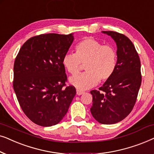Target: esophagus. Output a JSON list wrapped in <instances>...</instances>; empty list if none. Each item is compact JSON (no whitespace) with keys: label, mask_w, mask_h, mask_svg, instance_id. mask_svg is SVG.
<instances>
[{"label":"esophagus","mask_w":154,"mask_h":154,"mask_svg":"<svg viewBox=\"0 0 154 154\" xmlns=\"http://www.w3.org/2000/svg\"><path fill=\"white\" fill-rule=\"evenodd\" d=\"M83 93H84L83 91H81V90H76V94L78 95H81V94H83Z\"/></svg>","instance_id":"obj_1"}]
</instances>
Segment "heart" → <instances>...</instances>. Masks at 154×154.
<instances>
[{"label": "heart", "instance_id": "obj_1", "mask_svg": "<svg viewBox=\"0 0 154 154\" xmlns=\"http://www.w3.org/2000/svg\"><path fill=\"white\" fill-rule=\"evenodd\" d=\"M75 53L68 52L62 59V64L69 73L76 74L85 65L86 72L70 77L69 83L79 90L95 86L99 81H106L114 73L118 55L111 45L104 44L92 38L80 41L75 47Z\"/></svg>", "mask_w": 154, "mask_h": 154}]
</instances>
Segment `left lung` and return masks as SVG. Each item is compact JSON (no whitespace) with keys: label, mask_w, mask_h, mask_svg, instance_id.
Wrapping results in <instances>:
<instances>
[{"label":"left lung","mask_w":154,"mask_h":154,"mask_svg":"<svg viewBox=\"0 0 154 154\" xmlns=\"http://www.w3.org/2000/svg\"><path fill=\"white\" fill-rule=\"evenodd\" d=\"M116 43L118 61L112 77L100 90H92L94 119L102 124L110 125L121 121L131 112L135 104L142 83L141 63L132 41L115 31H102Z\"/></svg>","instance_id":"left-lung-1"}]
</instances>
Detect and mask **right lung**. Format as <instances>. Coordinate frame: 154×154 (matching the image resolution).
I'll return each instance as SVG.
<instances>
[{
  "instance_id": "1",
  "label": "right lung",
  "mask_w": 154,
  "mask_h": 154,
  "mask_svg": "<svg viewBox=\"0 0 154 154\" xmlns=\"http://www.w3.org/2000/svg\"><path fill=\"white\" fill-rule=\"evenodd\" d=\"M73 39V33L32 37L14 61V92L25 115L37 125L50 127L60 123L76 94L73 86L64 88L67 76L62 64Z\"/></svg>"
}]
</instances>
